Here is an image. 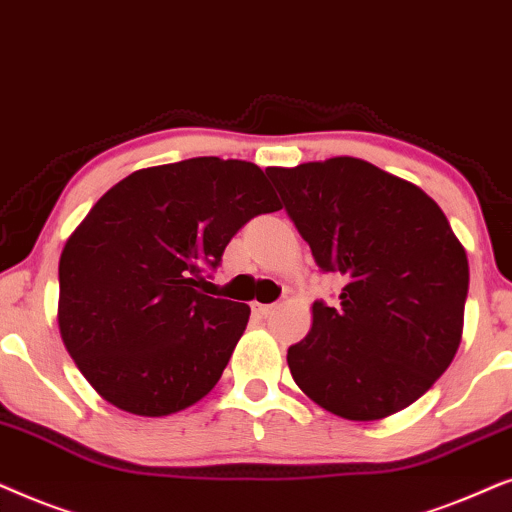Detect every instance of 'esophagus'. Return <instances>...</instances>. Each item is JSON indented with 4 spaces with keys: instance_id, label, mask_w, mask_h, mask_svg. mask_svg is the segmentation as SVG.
<instances>
[{
    "instance_id": "obj_1",
    "label": "esophagus",
    "mask_w": 512,
    "mask_h": 512,
    "mask_svg": "<svg viewBox=\"0 0 512 512\" xmlns=\"http://www.w3.org/2000/svg\"><path fill=\"white\" fill-rule=\"evenodd\" d=\"M274 309H276L274 304H252V311H255L257 316H262V318L271 316V313H274Z\"/></svg>"
}]
</instances>
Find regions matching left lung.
Instances as JSON below:
<instances>
[{"mask_svg": "<svg viewBox=\"0 0 512 512\" xmlns=\"http://www.w3.org/2000/svg\"><path fill=\"white\" fill-rule=\"evenodd\" d=\"M267 175L318 267L344 278L339 304L313 302L309 335L288 349L295 384L349 421L410 407L461 344L468 257L445 213L353 156Z\"/></svg>", "mask_w": 512, "mask_h": 512, "instance_id": "obj_1", "label": "left lung"}]
</instances>
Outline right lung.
I'll use <instances>...</instances> for the list:
<instances>
[{"instance_id": "add662e5", "label": "right lung", "mask_w": 512, "mask_h": 512, "mask_svg": "<svg viewBox=\"0 0 512 512\" xmlns=\"http://www.w3.org/2000/svg\"><path fill=\"white\" fill-rule=\"evenodd\" d=\"M281 210L262 168L199 156L135 170L91 208L58 264V327L102 400L166 417L213 391L250 306L206 269L255 215Z\"/></svg>"}]
</instances>
